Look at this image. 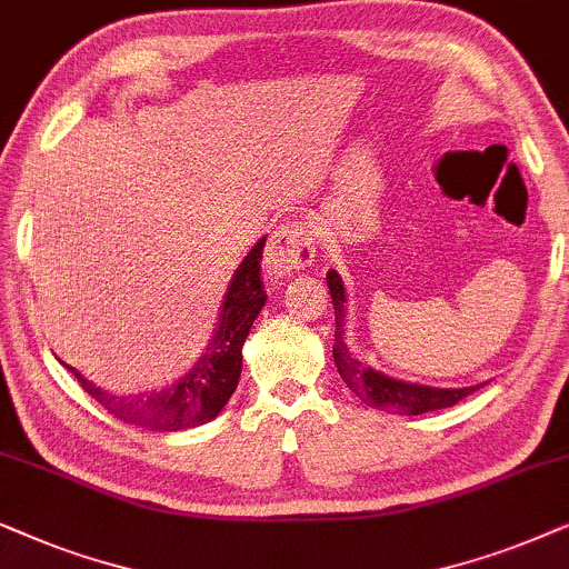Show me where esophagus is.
<instances>
[{
	"label": "esophagus",
	"instance_id": "obj_1",
	"mask_svg": "<svg viewBox=\"0 0 569 569\" xmlns=\"http://www.w3.org/2000/svg\"><path fill=\"white\" fill-rule=\"evenodd\" d=\"M315 260L312 233L301 221H286L272 231L264 249V264L272 276H283L291 270H305Z\"/></svg>",
	"mask_w": 569,
	"mask_h": 569
}]
</instances>
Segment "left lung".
<instances>
[{
    "mask_svg": "<svg viewBox=\"0 0 569 569\" xmlns=\"http://www.w3.org/2000/svg\"><path fill=\"white\" fill-rule=\"evenodd\" d=\"M328 289L332 297V309H336V343H332V359H336L338 375L343 382L356 392L363 403L380 408V411H392L400 416H419L427 411H437V408L456 406L458 400L471 396L476 388H429V385H416L392 380V377L375 372L372 367L356 359L346 346V289L343 280L336 270L328 272Z\"/></svg>",
    "mask_w": 569,
    "mask_h": 569,
    "instance_id": "1",
    "label": "left lung"
}]
</instances>
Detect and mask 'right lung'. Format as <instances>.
Listing matches in <instances>:
<instances>
[{
  "label": "right lung",
  "mask_w": 569,
  "mask_h": 569,
  "mask_svg": "<svg viewBox=\"0 0 569 569\" xmlns=\"http://www.w3.org/2000/svg\"><path fill=\"white\" fill-rule=\"evenodd\" d=\"M264 239L249 249L244 262L239 264L237 276L231 278L229 291L223 297L221 322L213 336V343L208 346L206 356L197 361V367L179 382L161 392H142V396H113L96 388L88 382L78 369L64 363L70 372L78 377L80 388L96 398L113 419L134 423V427H146L153 431H181L194 429L200 423H208L221 413V408L229 403L239 385L241 375V346L249 336L254 317L264 307L260 262H262Z\"/></svg>",
  "instance_id": "right-lung-1"
}]
</instances>
